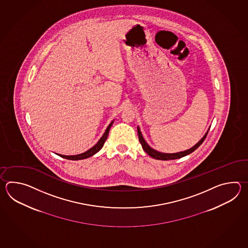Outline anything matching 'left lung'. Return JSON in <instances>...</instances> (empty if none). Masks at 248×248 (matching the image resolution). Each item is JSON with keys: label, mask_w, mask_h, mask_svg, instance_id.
Instances as JSON below:
<instances>
[{"label": "left lung", "mask_w": 248, "mask_h": 248, "mask_svg": "<svg viewBox=\"0 0 248 248\" xmlns=\"http://www.w3.org/2000/svg\"><path fill=\"white\" fill-rule=\"evenodd\" d=\"M210 127L207 129L206 134L204 135V137L201 138V140L199 142L196 143L194 146L184 151V152H179V153H160L158 152L156 150H154L153 148L151 147L149 144H148L146 141L144 140V138L142 137V132L140 130V127L137 126V133H138V138H139V141L142 144V149L145 153H147L148 155H150L152 158H155V159H159V160H171V159H176V158H183L186 155H189L190 153H193L195 150H197L198 148L201 146L202 144V142H204V140L206 139V136H207V133L209 131Z\"/></svg>", "instance_id": "1"}]
</instances>
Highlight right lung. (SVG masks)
I'll list each match as a JSON object with an SVG mask.
<instances>
[{
	"label": "right lung",
	"mask_w": 248,
	"mask_h": 248,
	"mask_svg": "<svg viewBox=\"0 0 248 248\" xmlns=\"http://www.w3.org/2000/svg\"><path fill=\"white\" fill-rule=\"evenodd\" d=\"M113 122H114V120L109 124V126H107L106 132L104 133V135H103L100 139H99V141L96 142L93 147L90 148V150H88L87 152L80 153V154H77V155H69V156L68 155L58 154V156H60V157H62V158H66V159H71V160H79V159H84V158H90L91 156L95 155V153H98L101 149H102V147L104 146L106 139H107V137H108L109 131H110V128H111V126H112V124H113Z\"/></svg>",
	"instance_id": "add662e5"
}]
</instances>
